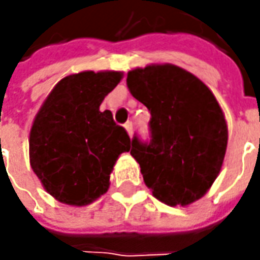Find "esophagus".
Returning a JSON list of instances; mask_svg holds the SVG:
<instances>
[{"instance_id":"34e87169","label":"esophagus","mask_w":260,"mask_h":260,"mask_svg":"<svg viewBox=\"0 0 260 260\" xmlns=\"http://www.w3.org/2000/svg\"><path fill=\"white\" fill-rule=\"evenodd\" d=\"M125 130H127V133H128V136L132 137L133 136V124H132V121H127L124 124Z\"/></svg>"}]
</instances>
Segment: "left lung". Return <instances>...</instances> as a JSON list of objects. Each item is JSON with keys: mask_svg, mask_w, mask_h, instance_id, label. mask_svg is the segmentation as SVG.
I'll return each instance as SVG.
<instances>
[{"mask_svg": "<svg viewBox=\"0 0 260 260\" xmlns=\"http://www.w3.org/2000/svg\"><path fill=\"white\" fill-rule=\"evenodd\" d=\"M127 86L152 115L150 142L135 137L130 150L145 184L171 207L192 204L224 160L229 132L218 101L201 79L171 63L132 69Z\"/></svg>", "mask_w": 260, "mask_h": 260, "instance_id": "left-lung-1", "label": "left lung"}]
</instances>
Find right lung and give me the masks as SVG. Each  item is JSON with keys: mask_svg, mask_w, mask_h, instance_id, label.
Returning <instances> with one entry per match:
<instances>
[{"mask_svg": "<svg viewBox=\"0 0 260 260\" xmlns=\"http://www.w3.org/2000/svg\"><path fill=\"white\" fill-rule=\"evenodd\" d=\"M123 78L117 71H85L60 79L30 130V165L46 191L68 205L94 203L110 188L130 137L100 105Z\"/></svg>", "mask_w": 260, "mask_h": 260, "instance_id": "right-lung-1", "label": "right lung"}]
</instances>
